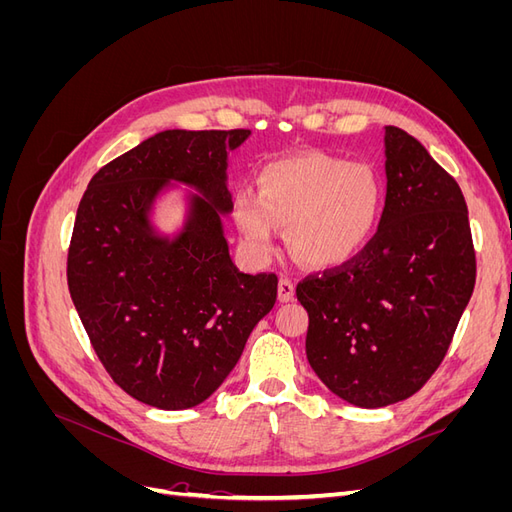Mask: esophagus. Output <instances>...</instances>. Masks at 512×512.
Listing matches in <instances>:
<instances>
[{
    "instance_id": "esophagus-1",
    "label": "esophagus",
    "mask_w": 512,
    "mask_h": 512,
    "mask_svg": "<svg viewBox=\"0 0 512 512\" xmlns=\"http://www.w3.org/2000/svg\"><path fill=\"white\" fill-rule=\"evenodd\" d=\"M294 297V284L288 280V277H280V282H277V299L282 303L292 301Z\"/></svg>"
}]
</instances>
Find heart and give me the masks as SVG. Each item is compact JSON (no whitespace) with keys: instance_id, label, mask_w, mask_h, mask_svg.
<instances>
[{"instance_id":"heart-1","label":"heart","mask_w":512,"mask_h":512,"mask_svg":"<svg viewBox=\"0 0 512 512\" xmlns=\"http://www.w3.org/2000/svg\"><path fill=\"white\" fill-rule=\"evenodd\" d=\"M384 207L374 166L309 151L267 164L258 192L239 190L232 218L245 250L265 260L288 228L290 252L309 267H337L365 250Z\"/></svg>"}]
</instances>
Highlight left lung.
I'll list each match as a JSON object with an SVG mask.
<instances>
[{
  "label": "left lung",
  "instance_id": "obj_1",
  "mask_svg": "<svg viewBox=\"0 0 512 512\" xmlns=\"http://www.w3.org/2000/svg\"><path fill=\"white\" fill-rule=\"evenodd\" d=\"M386 200L376 235L342 267L307 275V361L359 408L414 395L451 346L474 282L468 207L414 136L384 128Z\"/></svg>",
  "mask_w": 512,
  "mask_h": 512
}]
</instances>
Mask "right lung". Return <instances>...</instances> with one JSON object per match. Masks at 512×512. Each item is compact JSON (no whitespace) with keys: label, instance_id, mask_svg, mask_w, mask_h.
<instances>
[{"label":"right lung","instance_id":"right-lung-1","mask_svg":"<svg viewBox=\"0 0 512 512\" xmlns=\"http://www.w3.org/2000/svg\"><path fill=\"white\" fill-rule=\"evenodd\" d=\"M250 134L164 130L102 166L76 211L72 303L108 376L147 406L203 404L275 305V273H241L220 220L232 211L228 151ZM170 180L199 192L173 240L148 220Z\"/></svg>","mask_w":512,"mask_h":512}]
</instances>
